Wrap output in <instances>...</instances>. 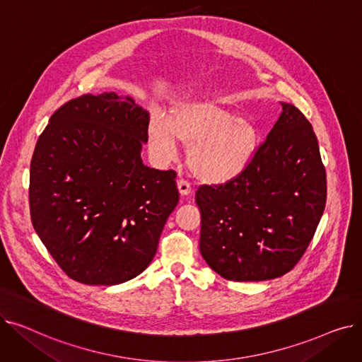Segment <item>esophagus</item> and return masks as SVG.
I'll return each instance as SVG.
<instances>
[{
  "label": "esophagus",
  "mask_w": 362,
  "mask_h": 362,
  "mask_svg": "<svg viewBox=\"0 0 362 362\" xmlns=\"http://www.w3.org/2000/svg\"><path fill=\"white\" fill-rule=\"evenodd\" d=\"M177 189H179V192H180L182 197H186V195H189V194L192 192L191 183H189L187 180H185V179H179L177 180Z\"/></svg>",
  "instance_id": "34e87169"
}]
</instances>
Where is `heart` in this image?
I'll list each match as a JSON object with an SVG mask.
<instances>
[{"instance_id": "obj_1", "label": "heart", "mask_w": 362, "mask_h": 362, "mask_svg": "<svg viewBox=\"0 0 362 362\" xmlns=\"http://www.w3.org/2000/svg\"><path fill=\"white\" fill-rule=\"evenodd\" d=\"M146 133L152 156L163 164L177 158V141L191 145L189 165L199 180L210 185L239 177L259 145L258 130L251 120L236 117L213 103L183 101L171 110L168 119L154 114Z\"/></svg>"}]
</instances>
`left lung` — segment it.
Segmentation results:
<instances>
[{"mask_svg": "<svg viewBox=\"0 0 362 362\" xmlns=\"http://www.w3.org/2000/svg\"><path fill=\"white\" fill-rule=\"evenodd\" d=\"M235 180L201 186L199 251L227 280L261 281L291 272L317 230L326 170L311 123L292 104Z\"/></svg>", "mask_w": 362, "mask_h": 362, "instance_id": "obj_1", "label": "left lung"}]
</instances>
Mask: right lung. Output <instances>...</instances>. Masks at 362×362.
<instances>
[{"mask_svg": "<svg viewBox=\"0 0 362 362\" xmlns=\"http://www.w3.org/2000/svg\"><path fill=\"white\" fill-rule=\"evenodd\" d=\"M149 112L116 92L82 95L57 110L30 161L33 229L73 280L124 283L157 252L179 202L176 173L141 158Z\"/></svg>", "mask_w": 362, "mask_h": 362, "instance_id": "1", "label": "right lung"}]
</instances>
